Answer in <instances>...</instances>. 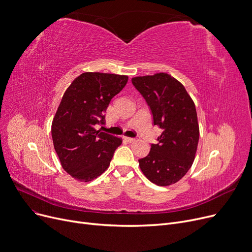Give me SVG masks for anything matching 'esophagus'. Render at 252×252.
<instances>
[{
  "instance_id": "obj_1",
  "label": "esophagus",
  "mask_w": 252,
  "mask_h": 252,
  "mask_svg": "<svg viewBox=\"0 0 252 252\" xmlns=\"http://www.w3.org/2000/svg\"><path fill=\"white\" fill-rule=\"evenodd\" d=\"M125 140H126V142L131 143V142H134L136 139H135V138H129V137H125Z\"/></svg>"
}]
</instances>
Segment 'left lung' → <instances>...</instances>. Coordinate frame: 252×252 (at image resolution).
Listing matches in <instances>:
<instances>
[{
	"instance_id": "obj_1",
	"label": "left lung",
	"mask_w": 252,
	"mask_h": 252,
	"mask_svg": "<svg viewBox=\"0 0 252 252\" xmlns=\"http://www.w3.org/2000/svg\"><path fill=\"white\" fill-rule=\"evenodd\" d=\"M131 83L149 106L153 125L162 129L149 154L139 159L140 168L157 186H169L194 161L199 141L195 104L185 87L167 73L133 77Z\"/></svg>"
}]
</instances>
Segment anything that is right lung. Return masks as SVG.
<instances>
[{
	"mask_svg": "<svg viewBox=\"0 0 252 252\" xmlns=\"http://www.w3.org/2000/svg\"><path fill=\"white\" fill-rule=\"evenodd\" d=\"M126 75L84 72L65 91L52 123V139L65 171L90 182L108 168L122 139L95 128L103 125L111 99L127 83Z\"/></svg>",
	"mask_w": 252,
	"mask_h": 252,
	"instance_id": "right-lung-1",
	"label": "right lung"
}]
</instances>
